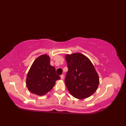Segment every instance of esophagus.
<instances>
[{"label":"esophagus","instance_id":"esophagus-1","mask_svg":"<svg viewBox=\"0 0 126 126\" xmlns=\"http://www.w3.org/2000/svg\"><path fill=\"white\" fill-rule=\"evenodd\" d=\"M60 77H61V79H64V75H61Z\"/></svg>","mask_w":126,"mask_h":126}]
</instances>
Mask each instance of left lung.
Here are the masks:
<instances>
[{
    "instance_id": "8db88e82",
    "label": "left lung",
    "mask_w": 126,
    "mask_h": 126,
    "mask_svg": "<svg viewBox=\"0 0 126 126\" xmlns=\"http://www.w3.org/2000/svg\"><path fill=\"white\" fill-rule=\"evenodd\" d=\"M68 71L65 83L66 88L74 97H89L97 90L99 77L92 62L81 53L66 55Z\"/></svg>"
}]
</instances>
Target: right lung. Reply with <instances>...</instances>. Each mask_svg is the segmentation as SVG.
<instances>
[{"instance_id": "add662e5", "label": "right lung", "mask_w": 126, "mask_h": 126, "mask_svg": "<svg viewBox=\"0 0 126 126\" xmlns=\"http://www.w3.org/2000/svg\"><path fill=\"white\" fill-rule=\"evenodd\" d=\"M50 62V57L46 54L39 56L33 62L26 79V86L31 93L38 96L44 95L52 89L56 81L61 79Z\"/></svg>"}]
</instances>
